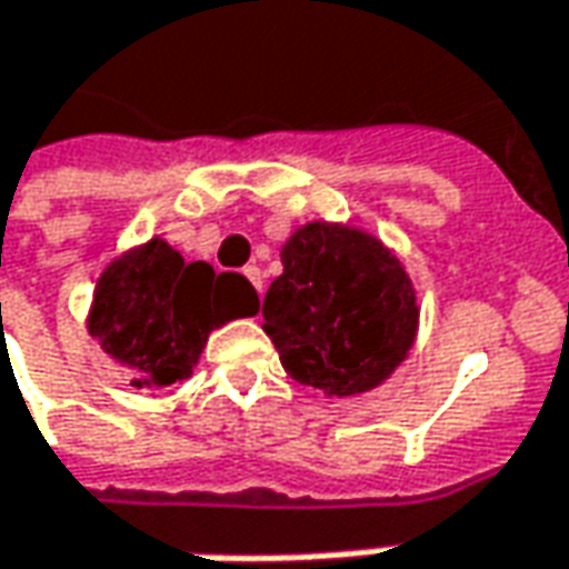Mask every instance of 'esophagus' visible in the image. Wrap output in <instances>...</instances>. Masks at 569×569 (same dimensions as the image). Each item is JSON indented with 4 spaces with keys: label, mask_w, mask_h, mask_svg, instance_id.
<instances>
[{
    "label": "esophagus",
    "mask_w": 569,
    "mask_h": 569,
    "mask_svg": "<svg viewBox=\"0 0 569 569\" xmlns=\"http://www.w3.org/2000/svg\"><path fill=\"white\" fill-rule=\"evenodd\" d=\"M243 276L250 278V284L262 293V269H259V266H247V269H243Z\"/></svg>",
    "instance_id": "34e87169"
}]
</instances>
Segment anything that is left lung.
Segmentation results:
<instances>
[{
    "label": "left lung",
    "mask_w": 569,
    "mask_h": 569,
    "mask_svg": "<svg viewBox=\"0 0 569 569\" xmlns=\"http://www.w3.org/2000/svg\"><path fill=\"white\" fill-rule=\"evenodd\" d=\"M281 266L262 329L284 372L335 398L382 385L417 338V293L400 259L350 224L310 222L281 247Z\"/></svg>",
    "instance_id": "left-lung-1"
}]
</instances>
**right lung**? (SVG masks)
<instances>
[{
    "mask_svg": "<svg viewBox=\"0 0 569 569\" xmlns=\"http://www.w3.org/2000/svg\"><path fill=\"white\" fill-rule=\"evenodd\" d=\"M257 310L247 278L184 262L166 240L152 238L102 272L87 329L131 369V385L166 388L193 372L209 331Z\"/></svg>",
    "mask_w": 569,
    "mask_h": 569,
    "instance_id": "right-lung-1",
    "label": "right lung"
}]
</instances>
